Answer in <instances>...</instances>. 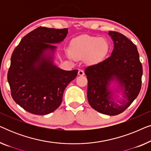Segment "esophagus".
Masks as SVG:
<instances>
[{
	"mask_svg": "<svg viewBox=\"0 0 151 151\" xmlns=\"http://www.w3.org/2000/svg\"><path fill=\"white\" fill-rule=\"evenodd\" d=\"M78 75L79 76H84V72L83 70H79L78 71Z\"/></svg>",
	"mask_w": 151,
	"mask_h": 151,
	"instance_id": "esophagus-1",
	"label": "esophagus"
}]
</instances>
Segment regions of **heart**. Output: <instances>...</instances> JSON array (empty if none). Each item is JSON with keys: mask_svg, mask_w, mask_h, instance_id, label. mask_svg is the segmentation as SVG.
<instances>
[{"mask_svg": "<svg viewBox=\"0 0 151 151\" xmlns=\"http://www.w3.org/2000/svg\"><path fill=\"white\" fill-rule=\"evenodd\" d=\"M71 58H84L88 63H100L105 58L110 50V45L106 38L91 36H82L73 39L71 45Z\"/></svg>", "mask_w": 151, "mask_h": 151, "instance_id": "obj_1", "label": "heart"}]
</instances>
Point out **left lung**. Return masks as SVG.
Returning <instances> with one entry per match:
<instances>
[{
    "label": "left lung",
    "instance_id": "8db88e82",
    "mask_svg": "<svg viewBox=\"0 0 151 151\" xmlns=\"http://www.w3.org/2000/svg\"><path fill=\"white\" fill-rule=\"evenodd\" d=\"M109 35L114 45L111 55L87 67L84 73L88 80L90 106L103 114L116 115L124 111L137 97L143 71L135 45L120 33L109 32ZM118 93L123 97L121 100Z\"/></svg>",
    "mask_w": 151,
    "mask_h": 151
}]
</instances>
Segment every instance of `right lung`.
Listing matches in <instances>:
<instances>
[{
    "mask_svg": "<svg viewBox=\"0 0 151 151\" xmlns=\"http://www.w3.org/2000/svg\"><path fill=\"white\" fill-rule=\"evenodd\" d=\"M68 29L39 27L20 40L11 57L7 73L12 98L32 114L47 115L58 108L64 91L78 70L65 71L54 65L57 49Z\"/></svg>",
    "mask_w": 151,
    "mask_h": 151,
    "instance_id": "obj_1",
    "label": "right lung"
}]
</instances>
